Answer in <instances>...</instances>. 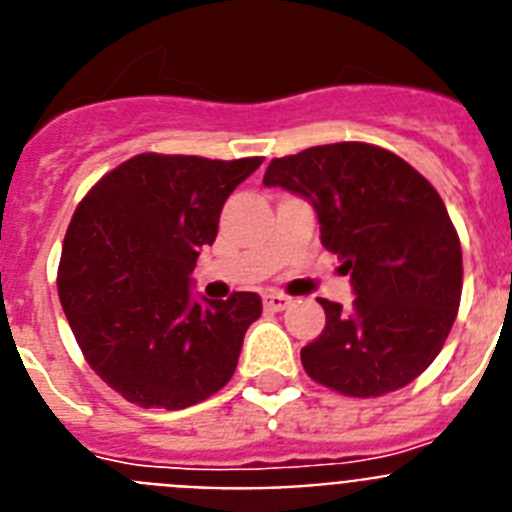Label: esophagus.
<instances>
[{
    "label": "esophagus",
    "mask_w": 512,
    "mask_h": 512,
    "mask_svg": "<svg viewBox=\"0 0 512 512\" xmlns=\"http://www.w3.org/2000/svg\"><path fill=\"white\" fill-rule=\"evenodd\" d=\"M264 305L269 307V310L279 312L289 305V297L282 295V292H269V295H264Z\"/></svg>",
    "instance_id": "esophagus-1"
}]
</instances>
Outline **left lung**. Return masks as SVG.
I'll use <instances>...</instances> for the list:
<instances>
[{
	"mask_svg": "<svg viewBox=\"0 0 512 512\" xmlns=\"http://www.w3.org/2000/svg\"><path fill=\"white\" fill-rule=\"evenodd\" d=\"M266 187L305 197L320 241L351 274V307L320 297L325 328L300 351L318 384L348 397L395 392L431 366L461 300V243L423 174L369 143L274 158Z\"/></svg>",
	"mask_w": 512,
	"mask_h": 512,
	"instance_id": "1",
	"label": "left lung"
}]
</instances>
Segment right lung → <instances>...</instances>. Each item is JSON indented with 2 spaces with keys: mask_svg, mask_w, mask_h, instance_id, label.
<instances>
[{
  "mask_svg": "<svg viewBox=\"0 0 512 512\" xmlns=\"http://www.w3.org/2000/svg\"><path fill=\"white\" fill-rule=\"evenodd\" d=\"M261 161L140 153L76 207L58 297L84 359L133 405L182 410L233 377L261 297L194 300L189 287L225 200Z\"/></svg>",
  "mask_w": 512,
  "mask_h": 512,
  "instance_id": "obj_1",
  "label": "right lung"
}]
</instances>
